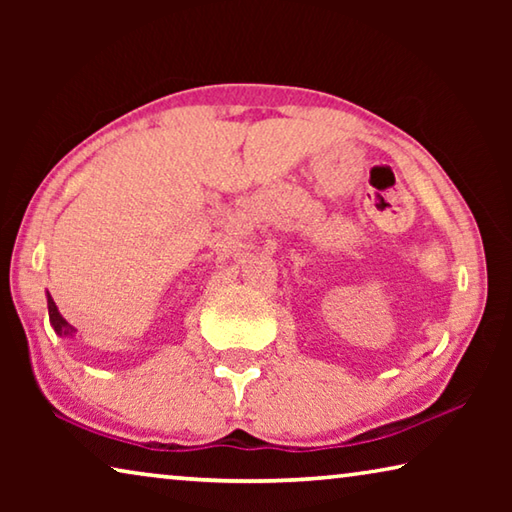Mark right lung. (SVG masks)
<instances>
[{"mask_svg": "<svg viewBox=\"0 0 512 512\" xmlns=\"http://www.w3.org/2000/svg\"><path fill=\"white\" fill-rule=\"evenodd\" d=\"M47 307H49V320H51V327H54V332L60 336H74L76 329L69 325L63 316H60L56 302L51 300V296L47 298Z\"/></svg>", "mask_w": 512, "mask_h": 512, "instance_id": "add662e5", "label": "right lung"}]
</instances>
